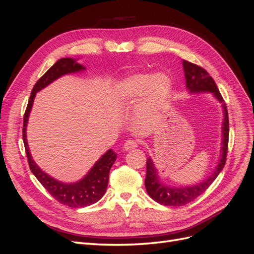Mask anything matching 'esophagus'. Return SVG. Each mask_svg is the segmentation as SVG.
Wrapping results in <instances>:
<instances>
[{
  "mask_svg": "<svg viewBox=\"0 0 254 254\" xmlns=\"http://www.w3.org/2000/svg\"><path fill=\"white\" fill-rule=\"evenodd\" d=\"M137 146H139V143H137L135 140H127L124 144V149L126 151L128 150H131V149H134L136 148Z\"/></svg>",
  "mask_w": 254,
  "mask_h": 254,
  "instance_id": "34e87169",
  "label": "esophagus"
}]
</instances>
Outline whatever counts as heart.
Returning <instances> with one entry per match:
<instances>
[{
  "label": "heart",
  "instance_id": "obj_1",
  "mask_svg": "<svg viewBox=\"0 0 254 254\" xmlns=\"http://www.w3.org/2000/svg\"><path fill=\"white\" fill-rule=\"evenodd\" d=\"M173 82L166 74L141 73L121 81L118 94L125 101L136 103L146 95L143 104L145 113H162L170 103Z\"/></svg>",
  "mask_w": 254,
  "mask_h": 254
}]
</instances>
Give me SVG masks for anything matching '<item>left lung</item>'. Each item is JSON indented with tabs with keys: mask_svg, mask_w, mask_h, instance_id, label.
I'll use <instances>...</instances> for the list:
<instances>
[{
	"mask_svg": "<svg viewBox=\"0 0 254 254\" xmlns=\"http://www.w3.org/2000/svg\"><path fill=\"white\" fill-rule=\"evenodd\" d=\"M184 76H186L187 88L190 93H202V92H210L222 105L224 109V122H222L221 132H222V146L220 158L217 166L215 167L214 172L211 176L207 177L205 180L200 183L194 184V186L183 187V188H174L167 187L160 181L158 176L157 168L153 164L150 158L147 159L146 162V178H145V188L148 195L153 200L170 206H180L184 205L190 201H193L198 196H200L204 190L209 188L216 177L222 171L227 159L228 151V142H229V118L227 106L222 99L220 92L215 83L214 79L211 77L203 67L189 63L187 60L182 61Z\"/></svg>",
	"mask_w": 254,
	"mask_h": 254,
	"instance_id": "obj_1",
	"label": "left lung"
}]
</instances>
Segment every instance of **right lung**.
<instances>
[{"instance_id":"right-lung-1","label":"right lung","mask_w":254,"mask_h":254,"mask_svg":"<svg viewBox=\"0 0 254 254\" xmlns=\"http://www.w3.org/2000/svg\"><path fill=\"white\" fill-rule=\"evenodd\" d=\"M86 70V67L80 64L76 63L73 58H61L57 63L50 67L42 77L36 82L32 93H30L27 108L23 120V142H24L27 161L32 173L36 178L45 188L49 193L56 199L57 201L71 207H84L97 202L106 193L109 181V172L117 159V153L112 149L107 152L97 160V162L92 166L89 173L77 182L64 183L54 179L53 177L44 173L41 168L36 164L30 155L29 147L26 139V126L28 117L34 104V99L37 94L43 88L49 86L54 80L66 74L77 73Z\"/></svg>"}]
</instances>
